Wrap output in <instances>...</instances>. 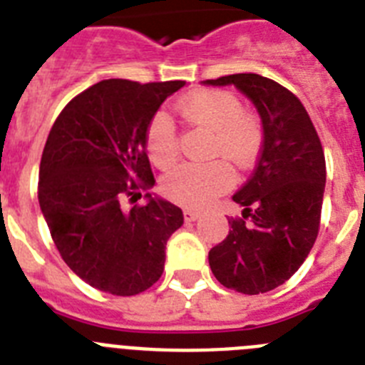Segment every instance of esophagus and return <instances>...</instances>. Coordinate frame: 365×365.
Returning a JSON list of instances; mask_svg holds the SVG:
<instances>
[{
  "instance_id": "1",
  "label": "esophagus",
  "mask_w": 365,
  "mask_h": 365,
  "mask_svg": "<svg viewBox=\"0 0 365 365\" xmlns=\"http://www.w3.org/2000/svg\"><path fill=\"white\" fill-rule=\"evenodd\" d=\"M199 217H201V212L192 210V208H186L185 210V221H195Z\"/></svg>"
}]
</instances>
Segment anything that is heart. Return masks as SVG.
Masks as SVG:
<instances>
[{"label":"heart","instance_id":"obj_1","mask_svg":"<svg viewBox=\"0 0 365 365\" xmlns=\"http://www.w3.org/2000/svg\"><path fill=\"white\" fill-rule=\"evenodd\" d=\"M180 118L190 125L212 131V155H225L240 168L248 166L263 140L257 115L245 111L241 100L230 91L205 89L179 102ZM146 151L151 163L170 168L179 159V135L166 113H157L146 130ZM234 182L232 168L225 160L205 164H180L164 175L163 192L179 205L201 208Z\"/></svg>","mask_w":365,"mask_h":365}]
</instances>
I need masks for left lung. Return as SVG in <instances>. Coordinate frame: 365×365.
<instances>
[{"label": "left lung", "instance_id": "obj_1", "mask_svg": "<svg viewBox=\"0 0 365 365\" xmlns=\"http://www.w3.org/2000/svg\"><path fill=\"white\" fill-rule=\"evenodd\" d=\"M234 86L256 106L263 146L252 177L234 193L243 206L230 232L208 252L221 285L261 294L283 285L311 252L320 228L325 157L307 111L289 89L254 73L206 80Z\"/></svg>", "mask_w": 365, "mask_h": 365}]
</instances>
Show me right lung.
Wrapping results in <instances>:
<instances>
[{
    "label": "right lung",
    "mask_w": 365,
    "mask_h": 365,
    "mask_svg": "<svg viewBox=\"0 0 365 365\" xmlns=\"http://www.w3.org/2000/svg\"><path fill=\"white\" fill-rule=\"evenodd\" d=\"M186 82L111 78L74 96L58 115L40 163L38 201L67 267L98 291L135 296L159 282L166 243L185 217L140 190L155 185L146 130Z\"/></svg>",
    "instance_id": "1"
}]
</instances>
